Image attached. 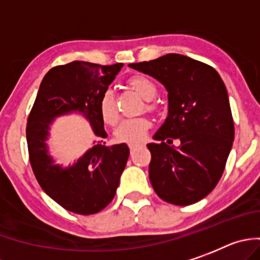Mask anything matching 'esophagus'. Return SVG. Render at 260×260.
I'll list each match as a JSON object with an SVG mask.
<instances>
[{"instance_id": "1", "label": "esophagus", "mask_w": 260, "mask_h": 260, "mask_svg": "<svg viewBox=\"0 0 260 260\" xmlns=\"http://www.w3.org/2000/svg\"><path fill=\"white\" fill-rule=\"evenodd\" d=\"M139 146H140L139 144H131V145H129V150H131V151L136 150V149H137V147H139Z\"/></svg>"}]
</instances>
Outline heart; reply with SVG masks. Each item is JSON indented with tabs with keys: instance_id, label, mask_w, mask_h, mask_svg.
<instances>
[{
	"instance_id": "1",
	"label": "heart",
	"mask_w": 260,
	"mask_h": 260,
	"mask_svg": "<svg viewBox=\"0 0 260 260\" xmlns=\"http://www.w3.org/2000/svg\"><path fill=\"white\" fill-rule=\"evenodd\" d=\"M127 83L131 88H133L145 100H151L153 97H155L156 85L144 75H135V76L128 79ZM154 107L155 106L153 104L146 105L147 110H153ZM98 109H100V115H101L102 120L107 125H115L119 121V111L111 90H106L101 95ZM150 127L151 123L146 116L125 119L115 129V137L120 142L137 144V142L144 141Z\"/></svg>"
}]
</instances>
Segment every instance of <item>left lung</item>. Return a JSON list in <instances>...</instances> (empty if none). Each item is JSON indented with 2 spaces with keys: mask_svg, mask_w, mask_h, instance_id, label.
<instances>
[{
  "mask_svg": "<svg viewBox=\"0 0 260 260\" xmlns=\"http://www.w3.org/2000/svg\"><path fill=\"white\" fill-rule=\"evenodd\" d=\"M168 90V116L149 144V179L159 198L189 206L214 190L235 139L225 85L211 66L181 54L129 64ZM179 138L177 149L168 147ZM165 141H167L165 143Z\"/></svg>",
  "mask_w": 260,
  "mask_h": 260,
  "instance_id": "left-lung-1",
  "label": "left lung"
}]
</instances>
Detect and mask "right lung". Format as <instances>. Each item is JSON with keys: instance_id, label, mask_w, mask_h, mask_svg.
I'll list each match as a JSON object with an SVG mask.
<instances>
[{"instance_id": "obj_1", "label": "right lung", "mask_w": 260, "mask_h": 260, "mask_svg": "<svg viewBox=\"0 0 260 260\" xmlns=\"http://www.w3.org/2000/svg\"><path fill=\"white\" fill-rule=\"evenodd\" d=\"M123 63L102 66L75 62L49 70L44 76L27 119L29 163L43 190L63 209L79 215H93L114 200L129 149L125 144L109 147L98 104ZM70 111H81L90 119L96 145L69 169L52 165L46 154L45 140L50 121Z\"/></svg>"}]
</instances>
